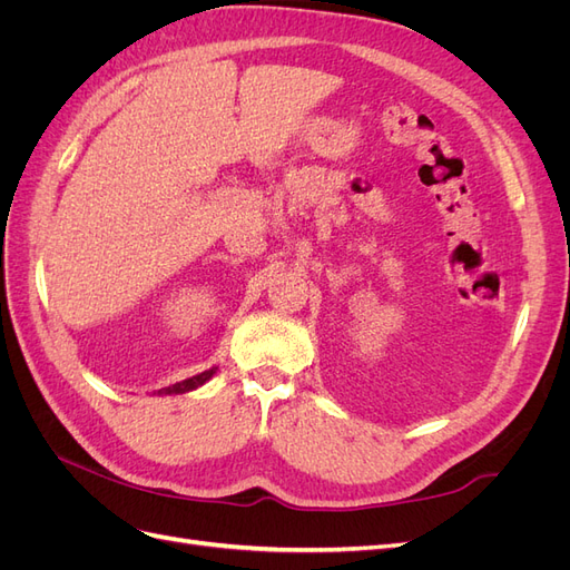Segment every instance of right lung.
<instances>
[{
	"mask_svg": "<svg viewBox=\"0 0 570 570\" xmlns=\"http://www.w3.org/2000/svg\"><path fill=\"white\" fill-rule=\"evenodd\" d=\"M214 373H216V366H214V368H209V371L199 373V375L187 377V381H180V383H176V385L161 387V390H157V392H154V394H185V392H193V390L202 387L206 381H209V377H212Z\"/></svg>",
	"mask_w": 570,
	"mask_h": 570,
	"instance_id": "obj_1",
	"label": "right lung"
}]
</instances>
